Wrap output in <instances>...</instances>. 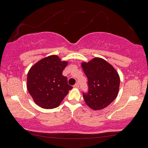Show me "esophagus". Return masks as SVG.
<instances>
[{
    "instance_id": "esophagus-1",
    "label": "esophagus",
    "mask_w": 148,
    "mask_h": 148,
    "mask_svg": "<svg viewBox=\"0 0 148 148\" xmlns=\"http://www.w3.org/2000/svg\"><path fill=\"white\" fill-rule=\"evenodd\" d=\"M74 88H79V83H76V84L74 85Z\"/></svg>"
}]
</instances>
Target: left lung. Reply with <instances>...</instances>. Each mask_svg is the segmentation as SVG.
<instances>
[{"instance_id":"obj_1","label":"left lung","mask_w":148,"mask_h":148,"mask_svg":"<svg viewBox=\"0 0 148 148\" xmlns=\"http://www.w3.org/2000/svg\"><path fill=\"white\" fill-rule=\"evenodd\" d=\"M88 78V90L83 92V99L90 108L98 110L106 108L118 95L120 78L115 69L106 60L94 58L82 63Z\"/></svg>"}]
</instances>
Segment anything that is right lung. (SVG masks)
Wrapping results in <instances>:
<instances>
[{"label":"right lung","instance_id":"add662e5","mask_svg":"<svg viewBox=\"0 0 148 148\" xmlns=\"http://www.w3.org/2000/svg\"><path fill=\"white\" fill-rule=\"evenodd\" d=\"M67 63L55 55L40 60L27 74V90L38 106L45 109L57 108L72 87L63 75Z\"/></svg>","mask_w":148,"mask_h":148}]
</instances>
